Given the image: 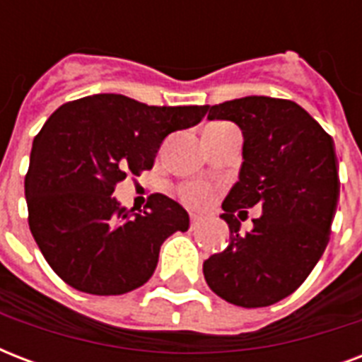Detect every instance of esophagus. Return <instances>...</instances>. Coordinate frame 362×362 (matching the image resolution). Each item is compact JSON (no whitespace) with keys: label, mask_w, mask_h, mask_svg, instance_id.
<instances>
[{"label":"esophagus","mask_w":362,"mask_h":362,"mask_svg":"<svg viewBox=\"0 0 362 362\" xmlns=\"http://www.w3.org/2000/svg\"><path fill=\"white\" fill-rule=\"evenodd\" d=\"M201 221H203V218H199V216L193 214L192 216V226H189V227H192V229H197V227L201 226Z\"/></svg>","instance_id":"34e87169"}]
</instances>
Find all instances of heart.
I'll return each mask as SVG.
<instances>
[{"label":"heart","mask_w":362,"mask_h":362,"mask_svg":"<svg viewBox=\"0 0 362 362\" xmlns=\"http://www.w3.org/2000/svg\"><path fill=\"white\" fill-rule=\"evenodd\" d=\"M180 195L189 206H195V209H203V206H206L212 201V189L209 186H203V184L184 186Z\"/></svg>","instance_id":"b5f03b06"}]
</instances>
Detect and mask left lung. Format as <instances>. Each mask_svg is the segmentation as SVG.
<instances>
[{
	"mask_svg": "<svg viewBox=\"0 0 362 362\" xmlns=\"http://www.w3.org/2000/svg\"><path fill=\"white\" fill-rule=\"evenodd\" d=\"M209 120L242 129V167L221 209L231 237L203 263L212 291L242 308L289 297L325 252L340 197L332 136L289 99L250 95L210 107ZM259 206L250 233L236 214Z\"/></svg>",
	"mask_w": 362,
	"mask_h": 362,
	"instance_id": "left-lung-1",
	"label": "left lung"
}]
</instances>
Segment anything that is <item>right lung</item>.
<instances>
[{
    "mask_svg": "<svg viewBox=\"0 0 362 362\" xmlns=\"http://www.w3.org/2000/svg\"><path fill=\"white\" fill-rule=\"evenodd\" d=\"M203 107H150L120 93L62 105L33 139L25 175L28 221L56 274L82 293L122 295L150 280L159 247L189 216L161 193L146 210L112 197L127 175L153 167L165 136L203 120Z\"/></svg>",
    "mask_w": 362,
    "mask_h": 362,
    "instance_id": "add662e5",
    "label": "right lung"
}]
</instances>
